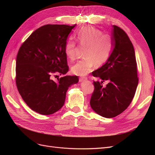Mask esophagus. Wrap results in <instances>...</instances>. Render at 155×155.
<instances>
[{
  "label": "esophagus",
  "instance_id": "obj_1",
  "mask_svg": "<svg viewBox=\"0 0 155 155\" xmlns=\"http://www.w3.org/2000/svg\"><path fill=\"white\" fill-rule=\"evenodd\" d=\"M87 80V77H83V78H79V81L80 82H83Z\"/></svg>",
  "mask_w": 155,
  "mask_h": 155
}]
</instances>
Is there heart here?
Returning <instances> with one entry per match:
<instances>
[{"instance_id": "heart-1", "label": "heart", "mask_w": 155, "mask_h": 155, "mask_svg": "<svg viewBox=\"0 0 155 155\" xmlns=\"http://www.w3.org/2000/svg\"><path fill=\"white\" fill-rule=\"evenodd\" d=\"M77 41L82 46H87L85 57L79 61L72 68V72L79 76H85L96 66L100 67L109 59L114 49V42L112 36L104 34L101 30L87 26L76 31ZM78 46L72 39L66 41L64 47V54L70 60L77 57Z\"/></svg>"}]
</instances>
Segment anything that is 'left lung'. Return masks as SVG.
Segmentation results:
<instances>
[{
  "instance_id": "left-lung-1",
  "label": "left lung",
  "mask_w": 155,
  "mask_h": 155,
  "mask_svg": "<svg viewBox=\"0 0 155 155\" xmlns=\"http://www.w3.org/2000/svg\"><path fill=\"white\" fill-rule=\"evenodd\" d=\"M112 27L114 47L106 63L92 72L101 81H94L90 101L97 114L108 118L120 114L129 107L138 83L133 45L124 30L116 25ZM105 81L109 83L104 87L102 84Z\"/></svg>"
}]
</instances>
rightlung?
<instances>
[{"mask_svg":"<svg viewBox=\"0 0 155 155\" xmlns=\"http://www.w3.org/2000/svg\"><path fill=\"white\" fill-rule=\"evenodd\" d=\"M76 25H44L33 32L18 50L16 85L22 100L37 113L49 115L59 110L68 87L79 81L77 76H65L57 81L52 79L68 71L64 47Z\"/></svg>","mask_w":155,"mask_h":155,"instance_id":"right-lung-1","label":"right lung"}]
</instances>
